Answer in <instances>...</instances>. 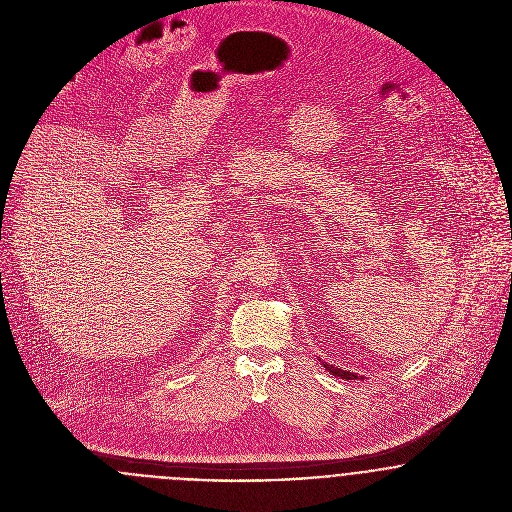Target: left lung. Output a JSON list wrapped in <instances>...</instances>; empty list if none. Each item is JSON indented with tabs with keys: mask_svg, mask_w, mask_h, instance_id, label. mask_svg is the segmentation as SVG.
<instances>
[{
	"mask_svg": "<svg viewBox=\"0 0 512 512\" xmlns=\"http://www.w3.org/2000/svg\"><path fill=\"white\" fill-rule=\"evenodd\" d=\"M319 363L325 366V370H329L333 376H337V378H343V380H365V376H359L357 372H349V370H343V368H339V366L335 365H327V363H323L321 359H319Z\"/></svg>",
	"mask_w": 512,
	"mask_h": 512,
	"instance_id": "left-lung-1",
	"label": "left lung"
}]
</instances>
